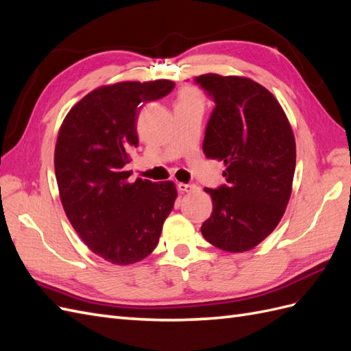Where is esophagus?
<instances>
[{
  "label": "esophagus",
  "mask_w": 351,
  "mask_h": 351,
  "mask_svg": "<svg viewBox=\"0 0 351 351\" xmlns=\"http://www.w3.org/2000/svg\"><path fill=\"white\" fill-rule=\"evenodd\" d=\"M177 189H178V192L187 193V192H193V190H197V186H195V184H186V183H178Z\"/></svg>",
  "instance_id": "obj_1"
}]
</instances>
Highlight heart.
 I'll return each instance as SVG.
<instances>
[{
	"instance_id": "obj_1",
	"label": "heart",
	"mask_w": 351,
	"mask_h": 351,
	"mask_svg": "<svg viewBox=\"0 0 351 351\" xmlns=\"http://www.w3.org/2000/svg\"><path fill=\"white\" fill-rule=\"evenodd\" d=\"M177 102H202V98L196 89L186 88L180 92Z\"/></svg>"
}]
</instances>
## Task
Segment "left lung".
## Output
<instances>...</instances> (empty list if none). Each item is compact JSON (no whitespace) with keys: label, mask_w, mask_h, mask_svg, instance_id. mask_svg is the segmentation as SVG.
Here are the masks:
<instances>
[{"label":"left lung","mask_w":351,"mask_h":351,"mask_svg":"<svg viewBox=\"0 0 351 351\" xmlns=\"http://www.w3.org/2000/svg\"><path fill=\"white\" fill-rule=\"evenodd\" d=\"M214 99L204 152L226 164L227 184L205 189L210 217L200 231L215 247L239 253L267 239L290 200L295 141L274 95L247 77L208 73L195 79Z\"/></svg>","instance_id":"left-lung-1"}]
</instances>
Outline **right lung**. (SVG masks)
<instances>
[{
    "instance_id": "1",
    "label": "right lung",
    "mask_w": 351,
    "mask_h": 351,
    "mask_svg": "<svg viewBox=\"0 0 351 351\" xmlns=\"http://www.w3.org/2000/svg\"><path fill=\"white\" fill-rule=\"evenodd\" d=\"M171 80L120 82L88 93L66 115L54 154L62 208L84 244L114 265H132L156 247L173 210V182L130 183V151L143 102L165 97Z\"/></svg>"
}]
</instances>
